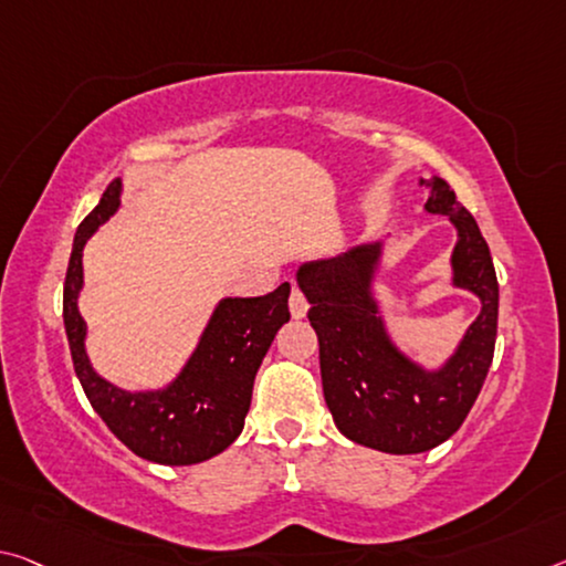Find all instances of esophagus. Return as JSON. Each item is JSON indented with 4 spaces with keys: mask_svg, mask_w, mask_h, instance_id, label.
Segmentation results:
<instances>
[{
    "mask_svg": "<svg viewBox=\"0 0 566 566\" xmlns=\"http://www.w3.org/2000/svg\"><path fill=\"white\" fill-rule=\"evenodd\" d=\"M307 310H310L307 297H304L300 286H294L292 294H290V312H292V317L294 319H302L304 315H307Z\"/></svg>",
    "mask_w": 566,
    "mask_h": 566,
    "instance_id": "obj_1",
    "label": "esophagus"
}]
</instances>
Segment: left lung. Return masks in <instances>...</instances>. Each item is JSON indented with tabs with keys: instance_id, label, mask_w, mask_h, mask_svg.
<instances>
[{
	"instance_id": "1",
	"label": "left lung",
	"mask_w": 566,
	"mask_h": 566,
	"mask_svg": "<svg viewBox=\"0 0 566 566\" xmlns=\"http://www.w3.org/2000/svg\"><path fill=\"white\" fill-rule=\"evenodd\" d=\"M426 211L443 213L459 229L453 284L481 300V315L441 370L410 363L385 332L370 294L378 241L297 272L312 304L307 317L319 339L322 390L335 426L349 441L382 453H423L448 441L476 402L496 345L499 282L476 219L443 178L430 184Z\"/></svg>"
}]
</instances>
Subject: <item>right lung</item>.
Segmentation results:
<instances>
[{
	"label": "right lung",
	"mask_w": 566,
	"mask_h": 566,
	"mask_svg": "<svg viewBox=\"0 0 566 566\" xmlns=\"http://www.w3.org/2000/svg\"><path fill=\"white\" fill-rule=\"evenodd\" d=\"M120 203V181L105 188L101 203L77 227L70 254L62 319L70 355L90 406L140 459L164 465H191L237 441L251 406L259 365L284 322H290V284L264 297L223 300L181 375L156 392H125L103 380L85 355V322L77 312L83 286V247Z\"/></svg>",
	"instance_id": "add662e5"
}]
</instances>
